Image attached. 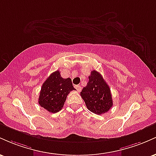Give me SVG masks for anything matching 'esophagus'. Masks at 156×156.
<instances>
[{"instance_id":"obj_1","label":"esophagus","mask_w":156,"mask_h":156,"mask_svg":"<svg viewBox=\"0 0 156 156\" xmlns=\"http://www.w3.org/2000/svg\"><path fill=\"white\" fill-rule=\"evenodd\" d=\"M75 88L76 89V90L78 91V92H80V91H81V87L79 85H76L75 86Z\"/></svg>"}]
</instances>
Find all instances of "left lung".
Listing matches in <instances>:
<instances>
[{
    "mask_svg": "<svg viewBox=\"0 0 156 156\" xmlns=\"http://www.w3.org/2000/svg\"><path fill=\"white\" fill-rule=\"evenodd\" d=\"M87 108L94 114L101 115L113 106L112 93L108 83L101 73L93 70L89 76V82L80 92Z\"/></svg>",
    "mask_w": 156,
    "mask_h": 156,
    "instance_id": "8db88e82",
    "label": "left lung"
}]
</instances>
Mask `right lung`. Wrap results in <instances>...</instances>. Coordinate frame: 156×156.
Instances as JSON below:
<instances>
[{"label": "right lung", "instance_id": "right-lung-1", "mask_svg": "<svg viewBox=\"0 0 156 156\" xmlns=\"http://www.w3.org/2000/svg\"><path fill=\"white\" fill-rule=\"evenodd\" d=\"M75 90L69 78H63L59 70L51 74L42 84L39 97V104L51 113H56L63 108L67 96Z\"/></svg>", "mask_w": 156, "mask_h": 156}]
</instances>
